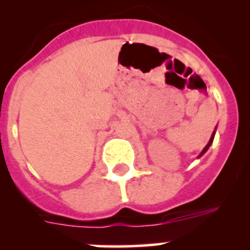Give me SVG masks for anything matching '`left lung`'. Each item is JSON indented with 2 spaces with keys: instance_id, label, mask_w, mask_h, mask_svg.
Wrapping results in <instances>:
<instances>
[{
  "instance_id": "obj_1",
  "label": "left lung",
  "mask_w": 250,
  "mask_h": 250,
  "mask_svg": "<svg viewBox=\"0 0 250 250\" xmlns=\"http://www.w3.org/2000/svg\"><path fill=\"white\" fill-rule=\"evenodd\" d=\"M214 135H215V130H214V132H213V134H211V137H210V140H209V143L207 144L206 147L203 148V151H202V152L200 153V156H198V157H201V156H203L204 153L207 152V150H208V148H209V146H210V145H211V143H213V140H214Z\"/></svg>"
}]
</instances>
